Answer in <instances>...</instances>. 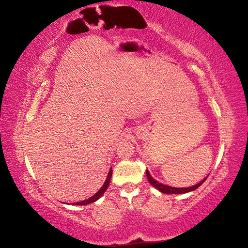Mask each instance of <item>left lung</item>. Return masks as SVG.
Masks as SVG:
<instances>
[{"instance_id": "obj_1", "label": "left lung", "mask_w": 248, "mask_h": 248, "mask_svg": "<svg viewBox=\"0 0 248 248\" xmlns=\"http://www.w3.org/2000/svg\"><path fill=\"white\" fill-rule=\"evenodd\" d=\"M145 173H147V177H148V179H149L151 185L153 186H155L157 189H159L161 193H164V194H183V193H188V192H190V190H195L197 187H199L206 179L205 178L204 180H202L201 182L198 183V185H196L194 186L186 187V188H179V187H172V186H164V185H161V183H159V182L155 181L153 178H152V176L150 175L148 170H147V172H145Z\"/></svg>"}]
</instances>
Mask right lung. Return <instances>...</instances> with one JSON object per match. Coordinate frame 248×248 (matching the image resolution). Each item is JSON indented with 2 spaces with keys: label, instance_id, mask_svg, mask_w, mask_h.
Returning <instances> with one entry per match:
<instances>
[{
  "label": "right lung",
  "instance_id": "right-lung-1",
  "mask_svg": "<svg viewBox=\"0 0 248 248\" xmlns=\"http://www.w3.org/2000/svg\"><path fill=\"white\" fill-rule=\"evenodd\" d=\"M111 177H112V169L110 170L109 175H108V177H107L105 185L103 186V187H101V188L98 190V192H97L96 194H95L94 196H92L91 198H89V199L84 200V201H80V202H76V203H74V204H76V205H86V204H90V203H93L94 201H96L97 199H99L100 197L103 196V195H104V193H105L106 190H107L108 186H109V183H110V180H111Z\"/></svg>",
  "mask_w": 248,
  "mask_h": 248
}]
</instances>
